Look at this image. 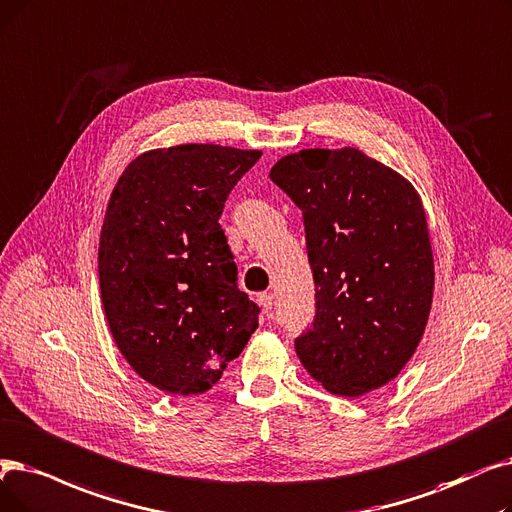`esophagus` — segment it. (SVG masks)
Masks as SVG:
<instances>
[{
  "label": "esophagus",
  "mask_w": 512,
  "mask_h": 512,
  "mask_svg": "<svg viewBox=\"0 0 512 512\" xmlns=\"http://www.w3.org/2000/svg\"><path fill=\"white\" fill-rule=\"evenodd\" d=\"M257 303L263 311H270L272 305H274V295L272 293H261V295H257Z\"/></svg>",
  "instance_id": "obj_1"
}]
</instances>
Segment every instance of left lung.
<instances>
[{"label": "left lung", "mask_w": 512, "mask_h": 512, "mask_svg": "<svg viewBox=\"0 0 512 512\" xmlns=\"http://www.w3.org/2000/svg\"><path fill=\"white\" fill-rule=\"evenodd\" d=\"M303 211L316 318L295 341L305 370L335 395L393 381L433 303L427 215L414 186L358 148H305L270 171Z\"/></svg>", "instance_id": "8db88e82"}]
</instances>
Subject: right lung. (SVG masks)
Segmentation results:
<instances>
[{
    "mask_svg": "<svg viewBox=\"0 0 512 512\" xmlns=\"http://www.w3.org/2000/svg\"><path fill=\"white\" fill-rule=\"evenodd\" d=\"M259 157L217 144L148 150L110 194L98 249L104 314L129 366L165 393L209 391L259 324L219 226Z\"/></svg>",
    "mask_w": 512,
    "mask_h": 512,
    "instance_id": "1",
    "label": "right lung"
}]
</instances>
